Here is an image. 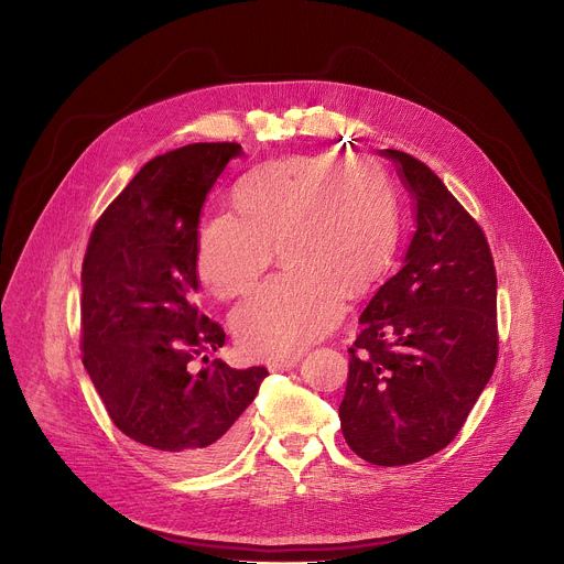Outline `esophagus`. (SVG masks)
<instances>
[{"instance_id": "obj_1", "label": "esophagus", "mask_w": 564, "mask_h": 564, "mask_svg": "<svg viewBox=\"0 0 564 564\" xmlns=\"http://www.w3.org/2000/svg\"><path fill=\"white\" fill-rule=\"evenodd\" d=\"M296 357H285V359H270L268 361V370L270 372H285V370H290V368H294L296 366Z\"/></svg>"}]
</instances>
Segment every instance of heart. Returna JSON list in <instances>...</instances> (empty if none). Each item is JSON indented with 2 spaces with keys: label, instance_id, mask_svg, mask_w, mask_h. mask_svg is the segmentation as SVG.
<instances>
[{
  "label": "heart",
  "instance_id": "heart-1",
  "mask_svg": "<svg viewBox=\"0 0 564 564\" xmlns=\"http://www.w3.org/2000/svg\"><path fill=\"white\" fill-rule=\"evenodd\" d=\"M234 209L207 216L196 234V272L229 299L265 272L272 248L288 268L231 312L246 352L283 359L335 328L344 290L366 292L390 265L399 203L368 155H290L261 165L231 192Z\"/></svg>",
  "mask_w": 564,
  "mask_h": 564
}]
</instances>
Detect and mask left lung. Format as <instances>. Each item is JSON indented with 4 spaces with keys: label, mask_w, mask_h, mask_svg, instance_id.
Wrapping results in <instances>:
<instances>
[{
    "label": "left lung",
    "mask_w": 564,
    "mask_h": 564,
    "mask_svg": "<svg viewBox=\"0 0 564 564\" xmlns=\"http://www.w3.org/2000/svg\"><path fill=\"white\" fill-rule=\"evenodd\" d=\"M415 205L404 261L368 301L339 406L348 446L377 466L442 451L498 361V279L485 231L417 158L383 149Z\"/></svg>",
    "instance_id": "8db88e82"
}]
</instances>
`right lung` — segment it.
Returning <instances> with one entry per match:
<instances>
[{
	"label": "right lung",
	"mask_w": 564,
	"mask_h": 564,
	"mask_svg": "<svg viewBox=\"0 0 564 564\" xmlns=\"http://www.w3.org/2000/svg\"><path fill=\"white\" fill-rule=\"evenodd\" d=\"M238 155L236 142H196L149 160L96 223L83 263V364L113 424L181 470H212L238 451L268 377L220 359L192 368L225 344L194 303L196 234Z\"/></svg>",
	"instance_id": "add662e5"
}]
</instances>
